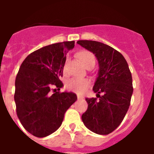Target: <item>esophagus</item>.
I'll use <instances>...</instances> for the list:
<instances>
[{
	"instance_id": "obj_1",
	"label": "esophagus",
	"mask_w": 154,
	"mask_h": 154,
	"mask_svg": "<svg viewBox=\"0 0 154 154\" xmlns=\"http://www.w3.org/2000/svg\"><path fill=\"white\" fill-rule=\"evenodd\" d=\"M77 98H78V99H79V100H80V99H83V96H81V95H79V94H78V95H77Z\"/></svg>"
}]
</instances>
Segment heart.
<instances>
[{
  "mask_svg": "<svg viewBox=\"0 0 154 154\" xmlns=\"http://www.w3.org/2000/svg\"><path fill=\"white\" fill-rule=\"evenodd\" d=\"M78 57L83 63L85 67L89 65H93L96 63V57L92 52L87 50H82L78 53ZM68 62V58L65 59V63L64 68H66ZM65 86L69 90L77 93H82L86 90L89 86V81L85 79L73 78L68 80L65 83Z\"/></svg>",
  "mask_w": 154,
  "mask_h": 154,
  "instance_id": "heart-1",
  "label": "heart"
}]
</instances>
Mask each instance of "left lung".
<instances>
[{"mask_svg": "<svg viewBox=\"0 0 154 154\" xmlns=\"http://www.w3.org/2000/svg\"><path fill=\"white\" fill-rule=\"evenodd\" d=\"M77 43L93 53L99 65L92 89L99 99H85L88 109L82 119L92 132L107 135L119 126L130 107L133 91L131 72L124 57L113 48L96 41L80 40Z\"/></svg>", "mask_w": 154, "mask_h": 154, "instance_id": "8db88e82", "label": "left lung"}]
</instances>
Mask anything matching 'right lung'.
I'll return each instance as SVG.
<instances>
[{
    "label": "right lung",
    "mask_w": 154,
    "mask_h": 154,
    "mask_svg": "<svg viewBox=\"0 0 154 154\" xmlns=\"http://www.w3.org/2000/svg\"><path fill=\"white\" fill-rule=\"evenodd\" d=\"M74 46L75 42L71 41L42 48L28 55L19 69L16 112L24 129L35 137H45L56 131L65 112L77 99L73 92L56 91L63 86L60 78L66 54Z\"/></svg>",
    "instance_id": "add662e5"
}]
</instances>
